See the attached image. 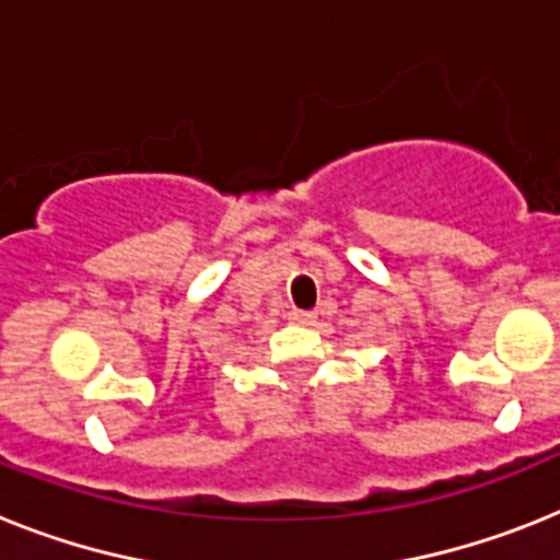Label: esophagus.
I'll return each instance as SVG.
<instances>
[{"label":"esophagus","mask_w":560,"mask_h":560,"mask_svg":"<svg viewBox=\"0 0 560 560\" xmlns=\"http://www.w3.org/2000/svg\"><path fill=\"white\" fill-rule=\"evenodd\" d=\"M290 318H293L295 324H313L316 322V313H310V310H293Z\"/></svg>","instance_id":"1"}]
</instances>
